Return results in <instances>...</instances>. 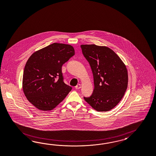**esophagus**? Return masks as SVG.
<instances>
[{"label": "esophagus", "instance_id": "esophagus-1", "mask_svg": "<svg viewBox=\"0 0 156 156\" xmlns=\"http://www.w3.org/2000/svg\"><path fill=\"white\" fill-rule=\"evenodd\" d=\"M80 87H81V86H80V84H78V85H76V90H78V89H80Z\"/></svg>", "mask_w": 156, "mask_h": 156}]
</instances>
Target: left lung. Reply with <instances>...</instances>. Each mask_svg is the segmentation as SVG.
I'll use <instances>...</instances> for the list:
<instances>
[{
	"instance_id": "8db88e82",
	"label": "left lung",
	"mask_w": 156,
	"mask_h": 156,
	"mask_svg": "<svg viewBox=\"0 0 156 156\" xmlns=\"http://www.w3.org/2000/svg\"><path fill=\"white\" fill-rule=\"evenodd\" d=\"M82 53L90 64L94 89L89 97H83L98 112H107L117 105L128 87L126 67L110 48L82 44Z\"/></svg>"
}]
</instances>
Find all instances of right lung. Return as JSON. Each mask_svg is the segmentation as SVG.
Instances as JSON below:
<instances>
[{"label": "right lung", "instance_id": "obj_1", "mask_svg": "<svg viewBox=\"0 0 156 156\" xmlns=\"http://www.w3.org/2000/svg\"><path fill=\"white\" fill-rule=\"evenodd\" d=\"M75 54L70 44L54 43L34 52L26 63L22 87L37 109L50 111L65 98L72 87L63 82L62 66Z\"/></svg>", "mask_w": 156, "mask_h": 156}]
</instances>
